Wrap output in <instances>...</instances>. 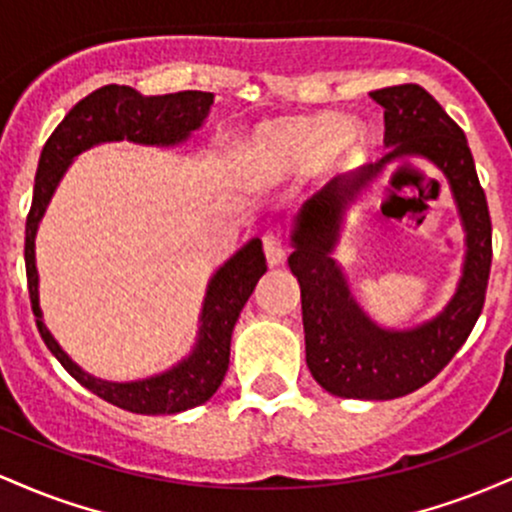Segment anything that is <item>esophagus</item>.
Returning a JSON list of instances; mask_svg holds the SVG:
<instances>
[{"label": "esophagus", "mask_w": 512, "mask_h": 512, "mask_svg": "<svg viewBox=\"0 0 512 512\" xmlns=\"http://www.w3.org/2000/svg\"><path fill=\"white\" fill-rule=\"evenodd\" d=\"M262 248H264V255H267V262L276 267V264L284 262L286 257V250H284V240H281L279 233H264L262 236Z\"/></svg>", "instance_id": "esophagus-1"}]
</instances>
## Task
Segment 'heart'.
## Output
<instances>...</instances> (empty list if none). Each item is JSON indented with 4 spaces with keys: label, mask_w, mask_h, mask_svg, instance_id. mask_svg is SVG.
Listing matches in <instances>:
<instances>
[{
    "label": "heart",
    "mask_w": 512,
    "mask_h": 512,
    "mask_svg": "<svg viewBox=\"0 0 512 512\" xmlns=\"http://www.w3.org/2000/svg\"><path fill=\"white\" fill-rule=\"evenodd\" d=\"M361 149V132L339 115L284 117L252 134L250 154L269 173L344 166Z\"/></svg>",
    "instance_id": "1"
}]
</instances>
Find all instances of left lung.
Returning <instances> with one entry per match:
<instances>
[{"instance_id": "8db88e82", "label": "left lung", "mask_w": 512, "mask_h": 512, "mask_svg": "<svg viewBox=\"0 0 512 512\" xmlns=\"http://www.w3.org/2000/svg\"><path fill=\"white\" fill-rule=\"evenodd\" d=\"M370 98L385 108L390 151L356 178L337 182L332 195L308 202L293 233L289 267L301 284L305 361L317 383L337 397L395 399L431 383L477 325L491 272V216L467 137L431 93L397 84ZM404 153L431 157L449 178L468 228V260L456 298L436 321L419 331L385 333L360 313L329 252L345 204Z\"/></svg>"}]
</instances>
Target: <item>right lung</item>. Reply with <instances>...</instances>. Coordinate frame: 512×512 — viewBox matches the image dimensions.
I'll use <instances>...</instances> for the list:
<instances>
[{
	"instance_id": "1",
	"label": "right lung",
	"mask_w": 512,
	"mask_h": 512,
	"mask_svg": "<svg viewBox=\"0 0 512 512\" xmlns=\"http://www.w3.org/2000/svg\"><path fill=\"white\" fill-rule=\"evenodd\" d=\"M211 103H214V93L204 91L144 96L132 86H103L81 98L64 115V120L45 142L38 161V173H35L33 202L26 219V245H23L35 325H38L40 337L52 351V356L62 363L76 383H81L105 402L134 411V414H178V411L204 404L219 390L228 370L233 327H236L240 310L248 303L250 293L255 291V284L267 272L262 243L252 240L211 279L195 354L156 378L139 380V383H105L72 363V358L64 354L40 320L38 272H35L33 250L35 228L43 219V211L48 207L57 182L76 154L93 144L117 142V139H129V142L139 144L182 142L192 129L202 125Z\"/></svg>"
}]
</instances>
